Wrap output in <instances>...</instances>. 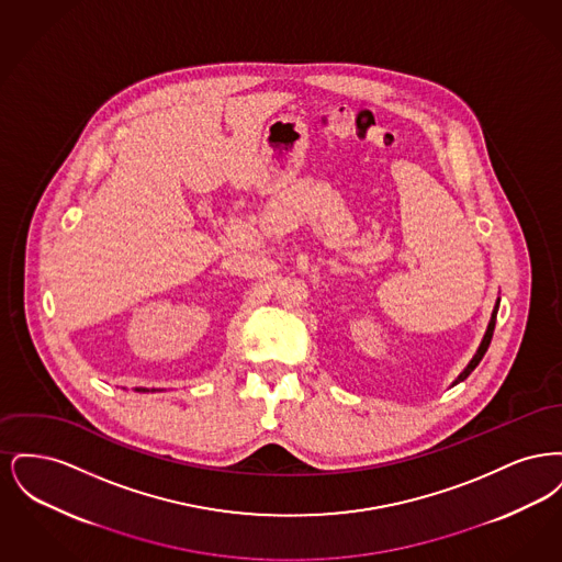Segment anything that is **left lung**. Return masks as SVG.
Returning a JSON list of instances; mask_svg holds the SVG:
<instances>
[{"mask_svg": "<svg viewBox=\"0 0 562 562\" xmlns=\"http://www.w3.org/2000/svg\"><path fill=\"white\" fill-rule=\"evenodd\" d=\"M497 310H499V299H497V303H495V307H493V314H491V321H488V326H486V333H484V337H482L481 348H479V351L474 353V358L470 360V364L463 369V373L459 374V376L454 379L453 385H457L459 381H463L468 374L472 373V371L479 367V362H481L482 356L486 353V349H488V346H491V339H493L495 321H497Z\"/></svg>", "mask_w": 562, "mask_h": 562, "instance_id": "1", "label": "left lung"}]
</instances>
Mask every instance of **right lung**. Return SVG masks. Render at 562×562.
Instances as JSON below:
<instances>
[{"label":"right lung","instance_id":"1","mask_svg":"<svg viewBox=\"0 0 562 562\" xmlns=\"http://www.w3.org/2000/svg\"><path fill=\"white\" fill-rule=\"evenodd\" d=\"M136 392H147V390H143V387H140V390H136Z\"/></svg>","mask_w":562,"mask_h":562}]
</instances>
